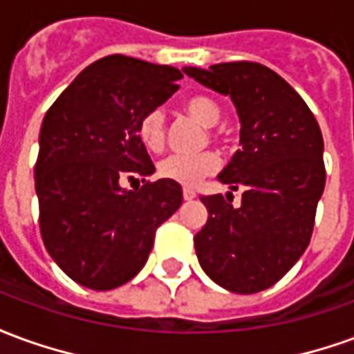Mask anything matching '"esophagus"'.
<instances>
[{"label":"esophagus","instance_id":"obj_1","mask_svg":"<svg viewBox=\"0 0 354 354\" xmlns=\"http://www.w3.org/2000/svg\"><path fill=\"white\" fill-rule=\"evenodd\" d=\"M182 195H184L185 201H193L195 197H197V193L193 192V189H189V187H185L184 192H182Z\"/></svg>","mask_w":354,"mask_h":354}]
</instances>
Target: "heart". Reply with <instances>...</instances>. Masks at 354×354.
I'll list each match as a JSON object with an SVG mask.
<instances>
[{
  "label": "heart",
  "mask_w": 354,
  "mask_h": 354,
  "mask_svg": "<svg viewBox=\"0 0 354 354\" xmlns=\"http://www.w3.org/2000/svg\"><path fill=\"white\" fill-rule=\"evenodd\" d=\"M184 109L187 115L197 119L201 124L210 127L208 136L214 142L218 144L225 142L222 132L214 129V124L222 117V108L218 106L214 98H210L207 94H195L184 102ZM138 138L149 151H161L165 146V115L161 109H151L140 117ZM218 167H220V159L212 151H201L195 155H170L159 162L157 174L165 180L192 187L199 184L203 178L212 176Z\"/></svg>",
  "instance_id": "obj_1"
}]
</instances>
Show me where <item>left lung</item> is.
<instances>
[{"label": "left lung", "instance_id": "1", "mask_svg": "<svg viewBox=\"0 0 354 354\" xmlns=\"http://www.w3.org/2000/svg\"><path fill=\"white\" fill-rule=\"evenodd\" d=\"M184 73L227 94L241 119V149L218 180L233 197H201L208 220L193 237L205 273L230 292L254 294L288 273L311 241L326 182L322 132L304 98L258 62H223Z\"/></svg>", "mask_w": 354, "mask_h": 354}]
</instances>
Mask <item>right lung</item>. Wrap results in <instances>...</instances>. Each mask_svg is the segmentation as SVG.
<instances>
[{
	"mask_svg": "<svg viewBox=\"0 0 354 354\" xmlns=\"http://www.w3.org/2000/svg\"><path fill=\"white\" fill-rule=\"evenodd\" d=\"M178 68L109 55L85 68L45 113L35 161L43 245L72 281L93 290L129 282L146 266L155 231L182 205L170 180L146 182L153 162L140 117L167 102ZM142 177L145 185L120 187Z\"/></svg>",
	"mask_w": 354,
	"mask_h": 354,
	"instance_id": "add662e5",
	"label": "right lung"
}]
</instances>
